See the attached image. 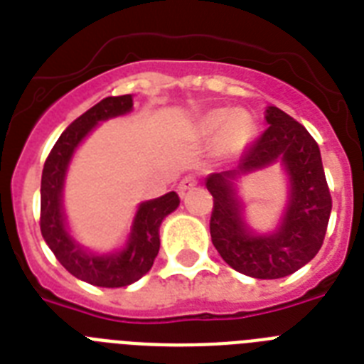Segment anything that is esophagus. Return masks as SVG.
I'll list each match as a JSON object with an SVG mask.
<instances>
[{"label":"esophagus","instance_id":"1","mask_svg":"<svg viewBox=\"0 0 364 364\" xmlns=\"http://www.w3.org/2000/svg\"><path fill=\"white\" fill-rule=\"evenodd\" d=\"M198 185V179L194 176H187V177H183L181 181H179V185H177V191H179V194L181 196H185L188 191H192V188L196 187Z\"/></svg>","mask_w":364,"mask_h":364}]
</instances>
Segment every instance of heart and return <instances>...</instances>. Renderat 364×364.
<instances>
[{"instance_id":"obj_1","label":"heart","mask_w":364,"mask_h":364,"mask_svg":"<svg viewBox=\"0 0 364 364\" xmlns=\"http://www.w3.org/2000/svg\"><path fill=\"white\" fill-rule=\"evenodd\" d=\"M201 135L215 142L220 155L240 154L253 139L255 125L250 114L233 109H215L207 112L200 124Z\"/></svg>"}]
</instances>
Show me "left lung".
I'll return each instance as SVG.
<instances>
[{"instance_id": "8db88e82", "label": "left lung", "mask_w": 364, "mask_h": 364, "mask_svg": "<svg viewBox=\"0 0 364 364\" xmlns=\"http://www.w3.org/2000/svg\"><path fill=\"white\" fill-rule=\"evenodd\" d=\"M268 129L244 151L237 168L205 177L213 194L210 239L233 270L257 279H279L305 267L326 237L331 196L320 148L304 125L274 105L264 111ZM279 164L287 200L278 225L261 234L247 224L238 194L244 176Z\"/></svg>"}]
</instances>
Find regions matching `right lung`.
<instances>
[{
    "mask_svg": "<svg viewBox=\"0 0 364 364\" xmlns=\"http://www.w3.org/2000/svg\"><path fill=\"white\" fill-rule=\"evenodd\" d=\"M131 111V94L105 97L96 103L66 127L55 142L42 170L41 231L48 248L72 276L105 289L127 287L148 274L161 248V224L179 207V196L176 192H168L155 200L140 201L124 244L111 252L90 250L72 233L64 210V187L73 155L102 122L129 114Z\"/></svg>",
    "mask_w": 364,
    "mask_h": 364,
    "instance_id": "1",
    "label": "right lung"
}]
</instances>
